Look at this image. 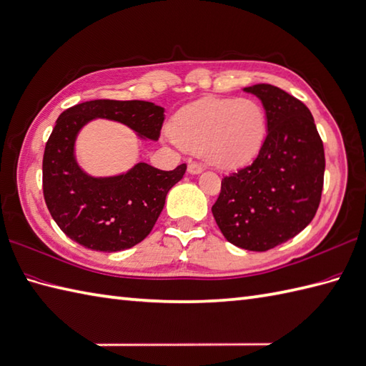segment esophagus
Returning a JSON list of instances; mask_svg holds the SVG:
<instances>
[{
	"instance_id": "esophagus-1",
	"label": "esophagus",
	"mask_w": 366,
	"mask_h": 366,
	"mask_svg": "<svg viewBox=\"0 0 366 366\" xmlns=\"http://www.w3.org/2000/svg\"><path fill=\"white\" fill-rule=\"evenodd\" d=\"M202 169H204L202 165L192 162V164H189V168H187V172H189L190 174H199V173H202Z\"/></svg>"
}]
</instances>
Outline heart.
I'll use <instances>...</instances> for the list:
<instances>
[{
    "mask_svg": "<svg viewBox=\"0 0 366 366\" xmlns=\"http://www.w3.org/2000/svg\"><path fill=\"white\" fill-rule=\"evenodd\" d=\"M173 140L219 168H237L259 154L267 115L251 98L206 97L182 107L169 123Z\"/></svg>",
    "mask_w": 366,
    "mask_h": 366,
    "instance_id": "b5f03b06",
    "label": "heart"
}]
</instances>
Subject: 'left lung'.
Segmentation results:
<instances>
[{
    "label": "left lung",
    "instance_id": "1",
    "mask_svg": "<svg viewBox=\"0 0 366 366\" xmlns=\"http://www.w3.org/2000/svg\"><path fill=\"white\" fill-rule=\"evenodd\" d=\"M267 115L259 156L226 176L212 206L224 239L248 251H268L293 239L313 219L325 181V148L310 110L282 89L257 84Z\"/></svg>",
    "mask_w": 366,
    "mask_h": 366
}]
</instances>
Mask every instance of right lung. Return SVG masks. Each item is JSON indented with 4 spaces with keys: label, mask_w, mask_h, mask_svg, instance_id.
I'll return each mask as SVG.
<instances>
[{
    "label": "right lung",
    "mask_w": 366,
    "mask_h": 366,
    "mask_svg": "<svg viewBox=\"0 0 366 366\" xmlns=\"http://www.w3.org/2000/svg\"><path fill=\"white\" fill-rule=\"evenodd\" d=\"M165 109L149 101L93 99L59 115L44 154V197L61 231L93 251L132 248L154 227L165 198L182 179L187 165L164 172L139 162L115 176H92L74 154L76 139L87 123H122L142 140H157Z\"/></svg>",
    "instance_id": "obj_1"
}]
</instances>
